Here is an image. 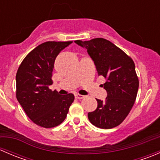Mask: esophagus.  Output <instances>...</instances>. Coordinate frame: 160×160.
Instances as JSON below:
<instances>
[{
  "label": "esophagus",
  "mask_w": 160,
  "mask_h": 160,
  "mask_svg": "<svg viewBox=\"0 0 160 160\" xmlns=\"http://www.w3.org/2000/svg\"><path fill=\"white\" fill-rule=\"evenodd\" d=\"M75 98H77V99H82V98H84V96H83V95L79 94V93H76V94H75Z\"/></svg>",
  "instance_id": "obj_1"
}]
</instances>
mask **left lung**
<instances>
[{"instance_id": "8db88e82", "label": "left lung", "mask_w": 160, "mask_h": 160, "mask_svg": "<svg viewBox=\"0 0 160 160\" xmlns=\"http://www.w3.org/2000/svg\"><path fill=\"white\" fill-rule=\"evenodd\" d=\"M75 42L87 49L98 75L107 80L102 85L107 98L104 101L97 99L98 108L88 113V119L98 128H114L128 116L136 99L139 82L135 63L126 53L104 38Z\"/></svg>"}]
</instances>
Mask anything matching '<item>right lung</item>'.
Wrapping results in <instances>:
<instances>
[{"label": "right lung", "mask_w": 160, "mask_h": 160, "mask_svg": "<svg viewBox=\"0 0 160 160\" xmlns=\"http://www.w3.org/2000/svg\"><path fill=\"white\" fill-rule=\"evenodd\" d=\"M72 42H46L30 52L16 74V98L28 117L46 128L60 125L74 101V95L51 90L56 56Z\"/></svg>", "instance_id": "add662e5"}]
</instances>
